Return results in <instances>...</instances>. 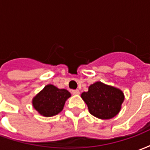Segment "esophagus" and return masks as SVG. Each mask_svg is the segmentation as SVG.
I'll return each mask as SVG.
<instances>
[{
	"mask_svg": "<svg viewBox=\"0 0 150 150\" xmlns=\"http://www.w3.org/2000/svg\"><path fill=\"white\" fill-rule=\"evenodd\" d=\"M71 93L73 95H79V90H72Z\"/></svg>",
	"mask_w": 150,
	"mask_h": 150,
	"instance_id": "1",
	"label": "esophagus"
}]
</instances>
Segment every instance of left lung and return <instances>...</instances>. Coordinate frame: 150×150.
Masks as SVG:
<instances>
[{
  "instance_id": "left-lung-1",
  "label": "left lung",
  "mask_w": 150,
  "mask_h": 150,
  "mask_svg": "<svg viewBox=\"0 0 150 150\" xmlns=\"http://www.w3.org/2000/svg\"><path fill=\"white\" fill-rule=\"evenodd\" d=\"M82 99L85 101L91 115L97 118L108 120L116 116L125 100L123 92L118 88L96 82L83 92Z\"/></svg>"
}]
</instances>
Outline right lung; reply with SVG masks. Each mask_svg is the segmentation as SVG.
Listing matches in <instances>:
<instances>
[{
    "label": "right lung",
    "instance_id": "obj_1",
    "mask_svg": "<svg viewBox=\"0 0 150 150\" xmlns=\"http://www.w3.org/2000/svg\"><path fill=\"white\" fill-rule=\"evenodd\" d=\"M71 96L66 89H59L54 85H46L33 99V106L44 116H53L62 110L65 101Z\"/></svg>",
    "mask_w": 150,
    "mask_h": 150
}]
</instances>
